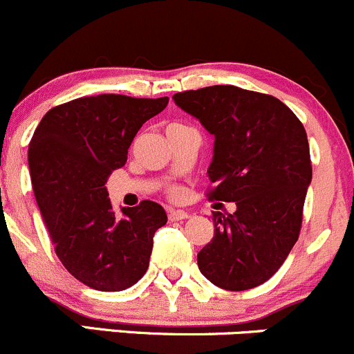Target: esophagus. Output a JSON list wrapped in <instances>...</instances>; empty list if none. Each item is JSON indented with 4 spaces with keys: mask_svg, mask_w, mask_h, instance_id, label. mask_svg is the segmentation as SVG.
Returning a JSON list of instances; mask_svg holds the SVG:
<instances>
[{
    "mask_svg": "<svg viewBox=\"0 0 354 354\" xmlns=\"http://www.w3.org/2000/svg\"><path fill=\"white\" fill-rule=\"evenodd\" d=\"M167 217H169V221H183V218H188L189 215L185 210H169Z\"/></svg>",
    "mask_w": 354,
    "mask_h": 354,
    "instance_id": "obj_1",
    "label": "esophagus"
}]
</instances>
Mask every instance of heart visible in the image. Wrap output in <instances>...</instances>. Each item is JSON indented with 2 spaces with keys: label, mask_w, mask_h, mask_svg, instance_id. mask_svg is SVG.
Instances as JSON below:
<instances>
[{
  "label": "heart",
  "mask_w": 354,
  "mask_h": 354,
  "mask_svg": "<svg viewBox=\"0 0 354 354\" xmlns=\"http://www.w3.org/2000/svg\"><path fill=\"white\" fill-rule=\"evenodd\" d=\"M169 127H180V124H171ZM167 195H169V198L178 200V198H181V195H183V189H181L180 187H171L169 189H167Z\"/></svg>",
  "instance_id": "1"
}]
</instances>
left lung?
<instances>
[{
    "mask_svg": "<svg viewBox=\"0 0 354 354\" xmlns=\"http://www.w3.org/2000/svg\"><path fill=\"white\" fill-rule=\"evenodd\" d=\"M173 98L215 136L208 200L237 205L212 215L214 237L198 252L200 271L230 292L254 288L280 270L302 229L312 181L302 122L274 96L230 84Z\"/></svg>",
    "mask_w": 354,
    "mask_h": 354,
    "instance_id": "left-lung-1",
    "label": "left lung"
}]
</instances>
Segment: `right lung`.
Wrapping results in <instances>:
<instances>
[{
	"label": "right lung",
	"instance_id": "obj_1",
	"mask_svg": "<svg viewBox=\"0 0 354 354\" xmlns=\"http://www.w3.org/2000/svg\"><path fill=\"white\" fill-rule=\"evenodd\" d=\"M169 98L83 96L44 115L28 146L37 205L57 258L76 280L100 292L136 285L149 268L152 237L167 222L142 200L117 217L105 183L127 162L133 137Z\"/></svg>",
	"mask_w": 354,
	"mask_h": 354
}]
</instances>
